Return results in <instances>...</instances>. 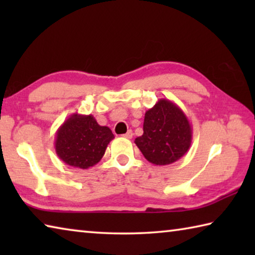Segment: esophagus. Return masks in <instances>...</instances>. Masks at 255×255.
<instances>
[{
	"label": "esophagus",
	"instance_id": "esophagus-1",
	"mask_svg": "<svg viewBox=\"0 0 255 255\" xmlns=\"http://www.w3.org/2000/svg\"><path fill=\"white\" fill-rule=\"evenodd\" d=\"M132 135H133L132 131H131V130H128L126 133H125L124 137H125V138H127V139H131V138H132Z\"/></svg>",
	"mask_w": 255,
	"mask_h": 255
}]
</instances>
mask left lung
Listing matches in <instances>:
<instances>
[{"label": "left lung", "mask_w": 255, "mask_h": 255, "mask_svg": "<svg viewBox=\"0 0 255 255\" xmlns=\"http://www.w3.org/2000/svg\"><path fill=\"white\" fill-rule=\"evenodd\" d=\"M144 133L135 144L154 165L178 161L191 146L192 127L183 110L167 99H159L145 112Z\"/></svg>", "instance_id": "obj_1"}]
</instances>
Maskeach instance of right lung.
<instances>
[{
    "instance_id": "right-lung-1",
    "label": "right lung",
    "mask_w": 255,
    "mask_h": 255,
    "mask_svg": "<svg viewBox=\"0 0 255 255\" xmlns=\"http://www.w3.org/2000/svg\"><path fill=\"white\" fill-rule=\"evenodd\" d=\"M114 138L111 129L100 126L92 115L75 112L56 131L55 150L67 165L86 170L100 162Z\"/></svg>"
}]
</instances>
